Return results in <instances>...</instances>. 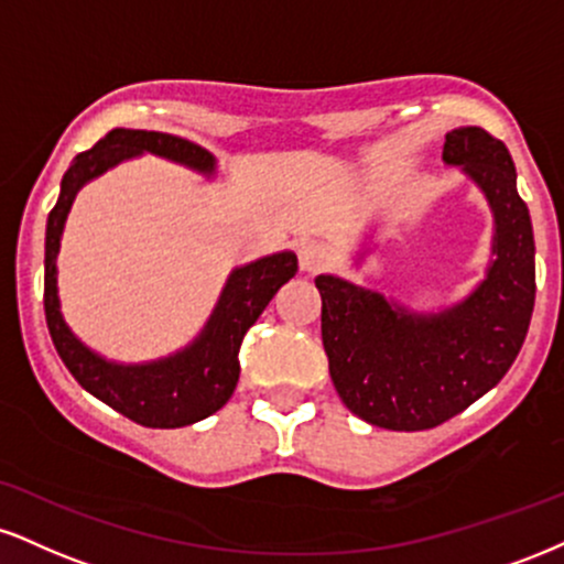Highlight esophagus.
Masks as SVG:
<instances>
[{
  "label": "esophagus",
  "instance_id": "esophagus-1",
  "mask_svg": "<svg viewBox=\"0 0 564 564\" xmlns=\"http://www.w3.org/2000/svg\"><path fill=\"white\" fill-rule=\"evenodd\" d=\"M334 260L330 249L323 241H304L300 243V268L304 273H321Z\"/></svg>",
  "mask_w": 564,
  "mask_h": 564
}]
</instances>
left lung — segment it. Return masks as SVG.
<instances>
[{"label": "left lung", "mask_w": 564, "mask_h": 564, "mask_svg": "<svg viewBox=\"0 0 564 564\" xmlns=\"http://www.w3.org/2000/svg\"><path fill=\"white\" fill-rule=\"evenodd\" d=\"M441 158L476 181L494 213V260L473 294L441 312H410L344 278H315L330 381L378 429L429 431L459 415L505 378L531 325L533 228L510 152L465 126L446 133Z\"/></svg>", "instance_id": "1"}]
</instances>
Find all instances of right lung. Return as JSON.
Masks as SVG:
<instances>
[{
    "label": "right lung",
    "mask_w": 564,
    "mask_h": 564,
    "mask_svg": "<svg viewBox=\"0 0 564 564\" xmlns=\"http://www.w3.org/2000/svg\"><path fill=\"white\" fill-rule=\"evenodd\" d=\"M158 154L202 175H215V158L194 141L160 131L115 128L80 152L63 175L59 199L46 220L44 247V312L54 349L65 368L99 402L147 429H183L220 410L239 383V349L275 291L296 275V254L278 252L236 268L217 300L202 334L171 357L141 365L110 362L86 347L67 328L57 296V252L73 199L118 162Z\"/></svg>",
    "instance_id": "obj_1"
}]
</instances>
